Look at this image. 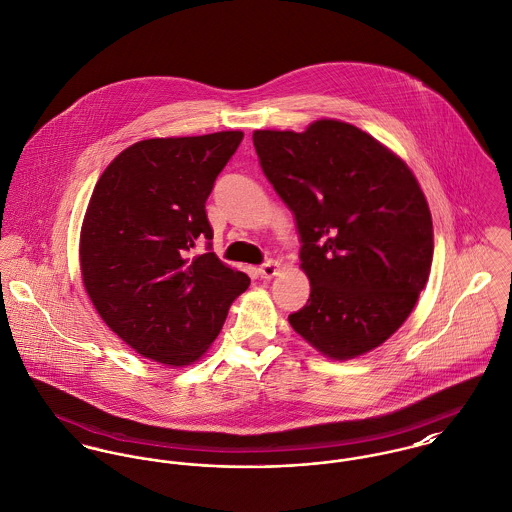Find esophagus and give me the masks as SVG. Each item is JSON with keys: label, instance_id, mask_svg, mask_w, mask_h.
<instances>
[{"label": "esophagus", "instance_id": "34e87169", "mask_svg": "<svg viewBox=\"0 0 512 512\" xmlns=\"http://www.w3.org/2000/svg\"><path fill=\"white\" fill-rule=\"evenodd\" d=\"M278 272V260H268V262H264V264L258 268V276L264 279L274 278V276H278Z\"/></svg>", "mask_w": 512, "mask_h": 512}]
</instances>
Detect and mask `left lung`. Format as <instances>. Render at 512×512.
Masks as SVG:
<instances>
[{
  "label": "left lung",
  "instance_id": "8db88e82",
  "mask_svg": "<svg viewBox=\"0 0 512 512\" xmlns=\"http://www.w3.org/2000/svg\"><path fill=\"white\" fill-rule=\"evenodd\" d=\"M252 140L295 215L311 281L289 325L334 360L377 348L407 321L430 274L432 217L417 178L372 135L334 119Z\"/></svg>",
  "mask_w": 512,
  "mask_h": 512
}]
</instances>
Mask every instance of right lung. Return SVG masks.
I'll return each instance as SVG.
<instances>
[{
    "label": "right lung",
    "mask_w": 512,
    "mask_h": 512,
    "mask_svg": "<svg viewBox=\"0 0 512 512\" xmlns=\"http://www.w3.org/2000/svg\"><path fill=\"white\" fill-rule=\"evenodd\" d=\"M244 133L148 139L101 174L80 234L95 311L140 356L182 368L221 332L250 278L211 252L205 201ZM208 240V252L192 248Z\"/></svg>",
    "instance_id": "add662e5"
}]
</instances>
